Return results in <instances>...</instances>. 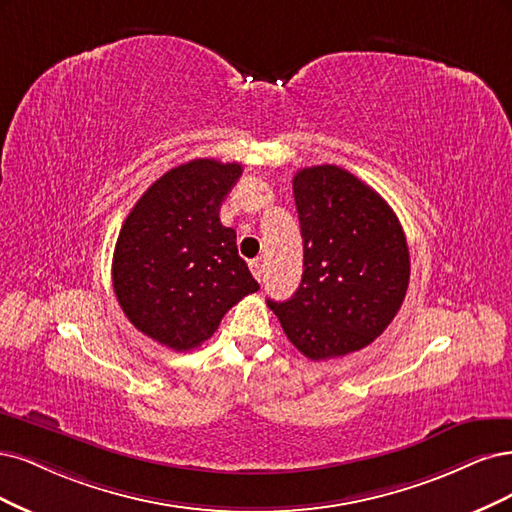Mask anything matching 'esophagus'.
Segmentation results:
<instances>
[{
	"label": "esophagus",
	"mask_w": 512,
	"mask_h": 512,
	"mask_svg": "<svg viewBox=\"0 0 512 512\" xmlns=\"http://www.w3.org/2000/svg\"><path fill=\"white\" fill-rule=\"evenodd\" d=\"M249 268H251V272H253V276L259 280H263V263L261 261H257V259H253L251 263H249Z\"/></svg>",
	"instance_id": "34e87169"
}]
</instances>
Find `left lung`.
I'll return each mask as SVG.
<instances>
[{
	"label": "left lung",
	"instance_id": "obj_1",
	"mask_svg": "<svg viewBox=\"0 0 512 512\" xmlns=\"http://www.w3.org/2000/svg\"><path fill=\"white\" fill-rule=\"evenodd\" d=\"M293 197L304 240L302 283L289 300L268 306L308 359L364 349L404 302V229L381 195L338 166L300 170Z\"/></svg>",
	"mask_w": 512,
	"mask_h": 512
}]
</instances>
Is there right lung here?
<instances>
[{
	"instance_id": "1",
	"label": "right lung",
	"mask_w": 512,
	"mask_h": 512,
	"mask_svg": "<svg viewBox=\"0 0 512 512\" xmlns=\"http://www.w3.org/2000/svg\"><path fill=\"white\" fill-rule=\"evenodd\" d=\"M240 163L193 159L144 191L127 214L112 257V287L136 329L174 351L206 342L225 312L259 289L221 225Z\"/></svg>"
}]
</instances>
